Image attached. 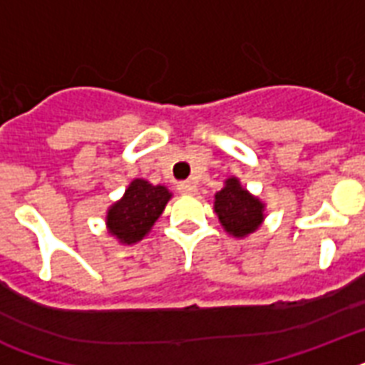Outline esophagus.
<instances>
[{
	"label": "esophagus",
	"mask_w": 365,
	"mask_h": 365,
	"mask_svg": "<svg viewBox=\"0 0 365 365\" xmlns=\"http://www.w3.org/2000/svg\"><path fill=\"white\" fill-rule=\"evenodd\" d=\"M178 191L183 195H193L197 191V185L193 182H180L178 183Z\"/></svg>",
	"instance_id": "obj_1"
}]
</instances>
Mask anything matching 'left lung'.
Segmentation results:
<instances>
[{"mask_svg": "<svg viewBox=\"0 0 365 365\" xmlns=\"http://www.w3.org/2000/svg\"><path fill=\"white\" fill-rule=\"evenodd\" d=\"M214 210L225 231L235 237L254 233L263 222V205L259 199H255L246 189L240 187L237 178H229L225 187L216 193Z\"/></svg>", "mask_w": 365, "mask_h": 365, "instance_id": "obj_1", "label": "left lung"}]
</instances>
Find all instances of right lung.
Returning a JSON list of instances; mask_svg holds the SVG:
<instances>
[{"mask_svg": "<svg viewBox=\"0 0 365 365\" xmlns=\"http://www.w3.org/2000/svg\"><path fill=\"white\" fill-rule=\"evenodd\" d=\"M170 199L168 189L151 185L145 180H134L119 202L108 212V229L125 244L142 240L165 210Z\"/></svg>", "mask_w": 365, "mask_h": 365, "instance_id": "1", "label": "right lung"}]
</instances>
